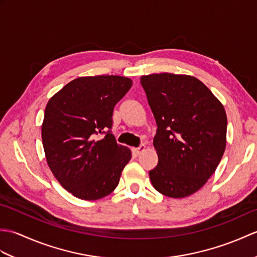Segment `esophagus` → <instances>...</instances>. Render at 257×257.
Listing matches in <instances>:
<instances>
[{
  "label": "esophagus",
  "mask_w": 257,
  "mask_h": 257,
  "mask_svg": "<svg viewBox=\"0 0 257 257\" xmlns=\"http://www.w3.org/2000/svg\"><path fill=\"white\" fill-rule=\"evenodd\" d=\"M145 150H146V145H140L138 148H133V152L137 156H139L141 152L145 151Z\"/></svg>",
  "instance_id": "34e87169"
}]
</instances>
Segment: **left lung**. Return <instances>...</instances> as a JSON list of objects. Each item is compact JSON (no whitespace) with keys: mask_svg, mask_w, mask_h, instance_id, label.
<instances>
[{"mask_svg":"<svg viewBox=\"0 0 257 257\" xmlns=\"http://www.w3.org/2000/svg\"><path fill=\"white\" fill-rule=\"evenodd\" d=\"M158 125L154 188L169 198L193 194L210 179L224 154L225 109L198 78L169 73L141 76Z\"/></svg>","mask_w":257,"mask_h":257,"instance_id":"obj_1","label":"left lung"}]
</instances>
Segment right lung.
<instances>
[{"instance_id":"1","label":"right lung","mask_w":257,"mask_h":257,"mask_svg":"<svg viewBox=\"0 0 257 257\" xmlns=\"http://www.w3.org/2000/svg\"><path fill=\"white\" fill-rule=\"evenodd\" d=\"M132 86L122 76L79 77L47 102L42 124L47 165L76 198L92 201L110 194L132 159L130 149L111 134L113 107Z\"/></svg>"}]
</instances>
